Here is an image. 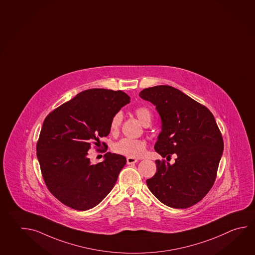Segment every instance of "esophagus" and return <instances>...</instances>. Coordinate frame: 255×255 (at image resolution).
I'll use <instances>...</instances> for the list:
<instances>
[{
  "label": "esophagus",
  "mask_w": 255,
  "mask_h": 255,
  "mask_svg": "<svg viewBox=\"0 0 255 255\" xmlns=\"http://www.w3.org/2000/svg\"><path fill=\"white\" fill-rule=\"evenodd\" d=\"M126 160H127V164H134V163H136V162L138 161L137 159L132 158V157H128Z\"/></svg>",
  "instance_id": "34e87169"
}]
</instances>
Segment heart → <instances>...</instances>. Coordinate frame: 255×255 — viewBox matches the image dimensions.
Instances as JSON below:
<instances>
[{"instance_id":"b5f03b06","label":"heart","mask_w":255,"mask_h":255,"mask_svg":"<svg viewBox=\"0 0 255 255\" xmlns=\"http://www.w3.org/2000/svg\"><path fill=\"white\" fill-rule=\"evenodd\" d=\"M134 115L137 119L139 120L143 126L151 125L152 116L150 110L146 107H138L134 110ZM123 121V115L121 113H117L114 115L110 123V130L112 133H117L120 129V126ZM146 142L140 139H130V138H124L122 140L116 141L113 150L122 155L128 156V157H140L145 151Z\"/></svg>"}]
</instances>
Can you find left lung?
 I'll return each instance as SVG.
<instances>
[{
    "mask_svg": "<svg viewBox=\"0 0 255 255\" xmlns=\"http://www.w3.org/2000/svg\"><path fill=\"white\" fill-rule=\"evenodd\" d=\"M141 99L155 106L161 131L154 149L173 164L156 160L157 172L146 181L151 193L169 207L186 209L213 187L224 151V140L213 114L180 90L169 85L143 89Z\"/></svg>",
    "mask_w": 255,
    "mask_h": 255,
    "instance_id": "obj_1",
    "label": "left lung"
}]
</instances>
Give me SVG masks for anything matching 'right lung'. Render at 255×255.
Masks as SVG:
<instances>
[{"instance_id":"1","label":"right lung","mask_w":255,"mask_h":255,"mask_svg":"<svg viewBox=\"0 0 255 255\" xmlns=\"http://www.w3.org/2000/svg\"><path fill=\"white\" fill-rule=\"evenodd\" d=\"M130 100L122 91L89 89L44 120L37 158L48 190L64 205L87 211L115 186L126 158L107 152L104 161L93 164L88 151L108 136L111 120Z\"/></svg>"}]
</instances>
